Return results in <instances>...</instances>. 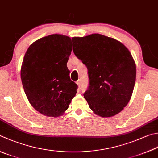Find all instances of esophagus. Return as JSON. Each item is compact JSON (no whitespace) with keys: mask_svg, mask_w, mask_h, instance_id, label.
<instances>
[{"mask_svg":"<svg viewBox=\"0 0 158 158\" xmlns=\"http://www.w3.org/2000/svg\"><path fill=\"white\" fill-rule=\"evenodd\" d=\"M76 84H77V85L78 86V87H80V86H81V85H80V84H81V83H80V80H77V81H76Z\"/></svg>","mask_w":158,"mask_h":158,"instance_id":"34e87169","label":"esophagus"}]
</instances>
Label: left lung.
Returning <instances> with one entry per match:
<instances>
[{
	"label": "left lung",
	"instance_id": "obj_1",
	"mask_svg": "<svg viewBox=\"0 0 158 158\" xmlns=\"http://www.w3.org/2000/svg\"><path fill=\"white\" fill-rule=\"evenodd\" d=\"M73 51L87 67L89 87L84 98L102 118L123 111L131 98L136 66L129 50L120 41L99 34L72 38Z\"/></svg>",
	"mask_w": 158,
	"mask_h": 158
}]
</instances>
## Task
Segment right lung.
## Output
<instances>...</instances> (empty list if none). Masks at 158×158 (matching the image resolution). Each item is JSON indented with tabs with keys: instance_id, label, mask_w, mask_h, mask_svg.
<instances>
[{
	"instance_id": "right-lung-1",
	"label": "right lung",
	"mask_w": 158,
	"mask_h": 158,
	"mask_svg": "<svg viewBox=\"0 0 158 158\" xmlns=\"http://www.w3.org/2000/svg\"><path fill=\"white\" fill-rule=\"evenodd\" d=\"M71 51V39L62 34L41 38L27 50L20 69L22 84L29 103L41 114L63 115L76 96L78 86L67 67Z\"/></svg>"
}]
</instances>
